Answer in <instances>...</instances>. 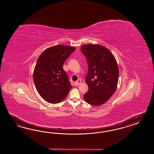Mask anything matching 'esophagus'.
<instances>
[{"mask_svg": "<svg viewBox=\"0 0 154 154\" xmlns=\"http://www.w3.org/2000/svg\"><path fill=\"white\" fill-rule=\"evenodd\" d=\"M81 82H82L81 79H79L78 81H75V86H78V85H79V84H81Z\"/></svg>", "mask_w": 154, "mask_h": 154, "instance_id": "34e87169", "label": "esophagus"}]
</instances>
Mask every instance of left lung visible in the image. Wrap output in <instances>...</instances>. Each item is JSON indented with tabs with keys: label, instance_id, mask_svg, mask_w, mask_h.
I'll return each instance as SVG.
<instances>
[{
	"label": "left lung",
	"instance_id": "1",
	"mask_svg": "<svg viewBox=\"0 0 154 154\" xmlns=\"http://www.w3.org/2000/svg\"><path fill=\"white\" fill-rule=\"evenodd\" d=\"M81 51L88 64L85 81L89 90L84 94V99L89 104L102 105L107 102L117 89L119 70L116 60L108 48L98 44L83 45Z\"/></svg>",
	"mask_w": 154,
	"mask_h": 154
}]
</instances>
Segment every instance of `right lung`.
I'll use <instances>...</instances> for the list:
<instances>
[{"mask_svg":"<svg viewBox=\"0 0 154 154\" xmlns=\"http://www.w3.org/2000/svg\"><path fill=\"white\" fill-rule=\"evenodd\" d=\"M75 50V47L56 45L46 49L38 57L33 80L38 93L47 102H61L72 88L63 66Z\"/></svg>","mask_w":154,"mask_h":154,"instance_id":"1","label":"right lung"}]
</instances>
